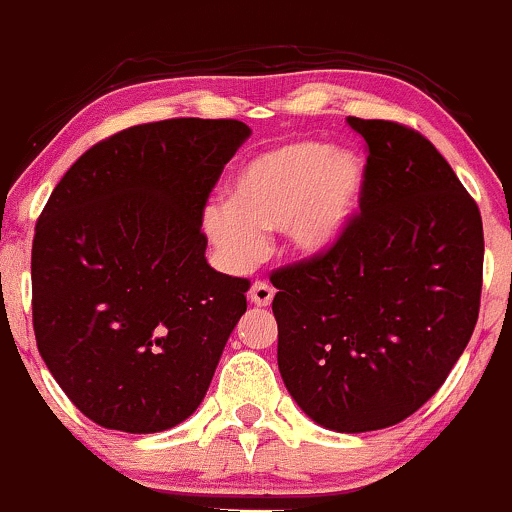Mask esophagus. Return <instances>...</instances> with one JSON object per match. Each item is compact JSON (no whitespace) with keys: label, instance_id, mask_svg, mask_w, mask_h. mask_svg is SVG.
Masks as SVG:
<instances>
[{"label":"esophagus","instance_id":"esophagus-1","mask_svg":"<svg viewBox=\"0 0 512 512\" xmlns=\"http://www.w3.org/2000/svg\"><path fill=\"white\" fill-rule=\"evenodd\" d=\"M272 297H274V289H272L270 282H262V279H257V282L250 287V301H252V304L270 306Z\"/></svg>","mask_w":512,"mask_h":512}]
</instances>
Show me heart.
Here are the masks:
<instances>
[{
  "instance_id": "heart-1",
  "label": "heart",
  "mask_w": 512,
  "mask_h": 512,
  "mask_svg": "<svg viewBox=\"0 0 512 512\" xmlns=\"http://www.w3.org/2000/svg\"><path fill=\"white\" fill-rule=\"evenodd\" d=\"M365 166L321 142H289L257 154L235 176L230 203H213L203 228L233 270L265 255V233L284 230L299 255H324L358 211Z\"/></svg>"
}]
</instances>
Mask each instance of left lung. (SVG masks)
<instances>
[{"label": "left lung", "mask_w": 512, "mask_h": 512, "mask_svg": "<svg viewBox=\"0 0 512 512\" xmlns=\"http://www.w3.org/2000/svg\"><path fill=\"white\" fill-rule=\"evenodd\" d=\"M365 139L360 213L324 252L270 274L277 363L316 424H400L444 385L478 321L481 211L432 142L348 117Z\"/></svg>", "instance_id": "1"}]
</instances>
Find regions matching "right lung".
<instances>
[{"instance_id": "right-lung-1", "label": "right lung", "mask_w": 512, "mask_h": 512, "mask_svg": "<svg viewBox=\"0 0 512 512\" xmlns=\"http://www.w3.org/2000/svg\"><path fill=\"white\" fill-rule=\"evenodd\" d=\"M250 137L238 120L134 125L66 171L36 223V346L68 400L129 434L196 412L250 279L206 262L203 211Z\"/></svg>"}]
</instances>
